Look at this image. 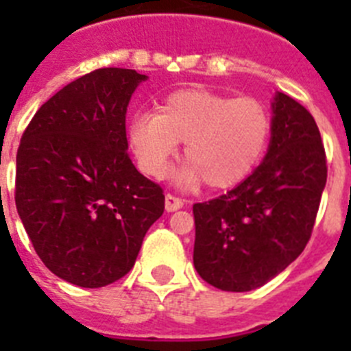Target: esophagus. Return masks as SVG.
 Here are the masks:
<instances>
[{
	"instance_id": "34e87169",
	"label": "esophagus",
	"mask_w": 351,
	"mask_h": 351,
	"mask_svg": "<svg viewBox=\"0 0 351 351\" xmlns=\"http://www.w3.org/2000/svg\"><path fill=\"white\" fill-rule=\"evenodd\" d=\"M184 206V200L179 197H176V195H167L165 197V209L169 210V213H173V210L181 209V207Z\"/></svg>"
}]
</instances>
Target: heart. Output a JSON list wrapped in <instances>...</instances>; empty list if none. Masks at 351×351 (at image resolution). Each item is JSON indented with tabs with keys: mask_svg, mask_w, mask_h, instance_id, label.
Listing matches in <instances>:
<instances>
[{
	"mask_svg": "<svg viewBox=\"0 0 351 351\" xmlns=\"http://www.w3.org/2000/svg\"><path fill=\"white\" fill-rule=\"evenodd\" d=\"M272 117L253 96L232 98L207 89H181L163 98L158 112L133 116L128 144L142 172L163 176L184 142L181 181L226 190L256 169L269 147Z\"/></svg>",
	"mask_w": 351,
	"mask_h": 351,
	"instance_id": "1",
	"label": "heart"
}]
</instances>
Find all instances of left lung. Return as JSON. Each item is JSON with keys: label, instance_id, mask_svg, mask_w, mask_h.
<instances>
[{"label": "left lung", "instance_id": "1", "mask_svg": "<svg viewBox=\"0 0 351 351\" xmlns=\"http://www.w3.org/2000/svg\"><path fill=\"white\" fill-rule=\"evenodd\" d=\"M271 144L263 161L234 190L195 204L193 263L204 281L225 291H250L271 281L311 237L327 158L315 119L278 93Z\"/></svg>", "mask_w": 351, "mask_h": 351}]
</instances>
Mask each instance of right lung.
Returning <instances> with one entry per match:
<instances>
[{
	"mask_svg": "<svg viewBox=\"0 0 351 351\" xmlns=\"http://www.w3.org/2000/svg\"><path fill=\"white\" fill-rule=\"evenodd\" d=\"M147 77L98 68L36 110L17 151L15 206L45 267L82 288L121 280L165 209L130 160L126 108Z\"/></svg>",
	"mask_w": 351,
	"mask_h": 351,
	"instance_id": "obj_1",
	"label": "right lung"
}]
</instances>
